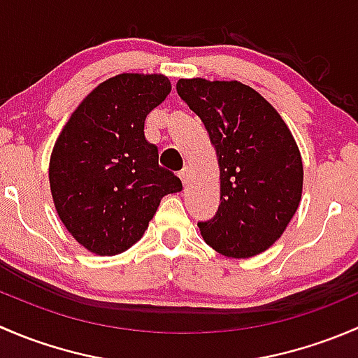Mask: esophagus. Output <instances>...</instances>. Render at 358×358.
<instances>
[{"label":"esophagus","mask_w":358,"mask_h":358,"mask_svg":"<svg viewBox=\"0 0 358 358\" xmlns=\"http://www.w3.org/2000/svg\"><path fill=\"white\" fill-rule=\"evenodd\" d=\"M190 175H192V169H190V166H185V168H183L182 171H180V178H182L183 185H187V183H189Z\"/></svg>","instance_id":"obj_1"}]
</instances>
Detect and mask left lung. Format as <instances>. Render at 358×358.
<instances>
[{
  "label": "left lung",
  "instance_id": "left-lung-1",
  "mask_svg": "<svg viewBox=\"0 0 358 358\" xmlns=\"http://www.w3.org/2000/svg\"><path fill=\"white\" fill-rule=\"evenodd\" d=\"M176 92L204 122L220 166V206L197 223L202 239L227 258L266 251L301 201L303 161L291 129L241 81L180 79Z\"/></svg>",
  "mask_w": 358,
  "mask_h": 358
}]
</instances>
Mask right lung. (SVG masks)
I'll use <instances>...</instances> for the list:
<instances>
[{
    "label": "right lung",
    "mask_w": 358,
    "mask_h": 358,
    "mask_svg": "<svg viewBox=\"0 0 358 358\" xmlns=\"http://www.w3.org/2000/svg\"><path fill=\"white\" fill-rule=\"evenodd\" d=\"M171 92L164 74L124 72L100 83L76 107L50 157V190L67 232L99 256L142 239L178 176L159 166L143 124Z\"/></svg>",
    "instance_id": "add662e5"
}]
</instances>
